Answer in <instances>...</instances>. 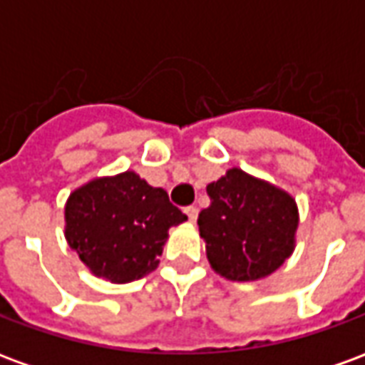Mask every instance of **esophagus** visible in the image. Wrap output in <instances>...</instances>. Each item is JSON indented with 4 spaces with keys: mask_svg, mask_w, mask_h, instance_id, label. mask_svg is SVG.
I'll return each mask as SVG.
<instances>
[{
    "mask_svg": "<svg viewBox=\"0 0 365 365\" xmlns=\"http://www.w3.org/2000/svg\"><path fill=\"white\" fill-rule=\"evenodd\" d=\"M197 207H193V205H190V207H185V215H187V219H190L191 222H195V219H197Z\"/></svg>",
    "mask_w": 365,
    "mask_h": 365,
    "instance_id": "34e87169",
    "label": "esophagus"
}]
</instances>
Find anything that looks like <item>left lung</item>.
I'll list each match as a JSON object with an SVG mask.
<instances>
[{
	"label": "left lung",
	"mask_w": 365,
	"mask_h": 365,
	"mask_svg": "<svg viewBox=\"0 0 365 365\" xmlns=\"http://www.w3.org/2000/svg\"><path fill=\"white\" fill-rule=\"evenodd\" d=\"M211 205L199 213L211 268L230 282H258L295 250L299 209L282 187L230 168L207 185Z\"/></svg>",
	"instance_id": "obj_1"
}]
</instances>
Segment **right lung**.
<instances>
[{
    "mask_svg": "<svg viewBox=\"0 0 365 365\" xmlns=\"http://www.w3.org/2000/svg\"><path fill=\"white\" fill-rule=\"evenodd\" d=\"M187 221L162 187L127 170L76 187L64 207V237L83 266L111 283L158 268L168 230Z\"/></svg>",
    "mask_w": 365,
    "mask_h": 365,
    "instance_id": "obj_1",
    "label": "right lung"
}]
</instances>
